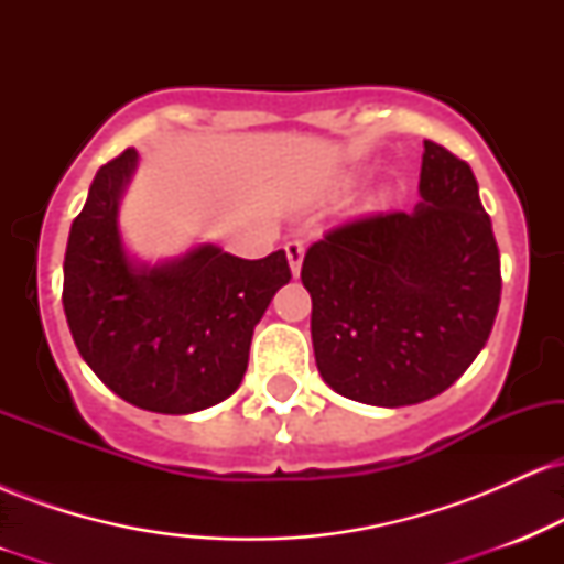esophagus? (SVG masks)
Masks as SVG:
<instances>
[{"mask_svg":"<svg viewBox=\"0 0 564 564\" xmlns=\"http://www.w3.org/2000/svg\"><path fill=\"white\" fill-rule=\"evenodd\" d=\"M286 257H289V268H291V275H300L302 270V260H304V243L302 241H289L286 246Z\"/></svg>","mask_w":564,"mask_h":564,"instance_id":"obj_1","label":"esophagus"}]
</instances>
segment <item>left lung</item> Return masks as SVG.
<instances>
[{
	"mask_svg": "<svg viewBox=\"0 0 564 564\" xmlns=\"http://www.w3.org/2000/svg\"><path fill=\"white\" fill-rule=\"evenodd\" d=\"M419 206L336 225L302 262L315 364L349 400L424 403L488 341L501 260L467 161L424 140Z\"/></svg>",
	"mask_w": 564,
	"mask_h": 564,
	"instance_id": "1",
	"label": "left lung"
}]
</instances>
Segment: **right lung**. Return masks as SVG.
Wrapping results in <instances>:
<instances>
[{
    "label": "right lung",
    "instance_id": "obj_1",
    "mask_svg": "<svg viewBox=\"0 0 564 564\" xmlns=\"http://www.w3.org/2000/svg\"><path fill=\"white\" fill-rule=\"evenodd\" d=\"M138 166L127 148L95 174L70 225L63 310L76 349L127 403L196 413L241 384L254 326L291 281L286 251L241 260L204 243L180 260L138 264L119 232V198Z\"/></svg>",
    "mask_w": 564,
    "mask_h": 564
}]
</instances>
